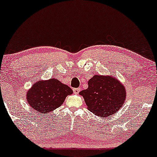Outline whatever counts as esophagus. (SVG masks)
I'll return each mask as SVG.
<instances>
[{"label":"esophagus","mask_w":157,"mask_h":157,"mask_svg":"<svg viewBox=\"0 0 157 157\" xmlns=\"http://www.w3.org/2000/svg\"><path fill=\"white\" fill-rule=\"evenodd\" d=\"M73 91H74V93L75 94H78L79 93V91H80V89H78V88H77V89H74Z\"/></svg>","instance_id":"esophagus-1"}]
</instances>
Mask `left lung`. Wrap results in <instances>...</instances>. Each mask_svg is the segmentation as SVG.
<instances>
[{"label":"left lung","mask_w":157,"mask_h":157,"mask_svg":"<svg viewBox=\"0 0 157 157\" xmlns=\"http://www.w3.org/2000/svg\"><path fill=\"white\" fill-rule=\"evenodd\" d=\"M89 87L80 94L87 109L100 117H109L120 110L126 100L124 85L111 76L95 75L88 81Z\"/></svg>","instance_id":"8db88e82"}]
</instances>
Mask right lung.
I'll list each match as a JSON object with an SVG mask.
<instances>
[{"label": "right lung", "instance_id": "right-lung-1", "mask_svg": "<svg viewBox=\"0 0 157 157\" xmlns=\"http://www.w3.org/2000/svg\"><path fill=\"white\" fill-rule=\"evenodd\" d=\"M72 89L56 78L38 81L27 91L26 99L34 110L48 113L61 106Z\"/></svg>", "mask_w": 157, "mask_h": 157}]
</instances>
